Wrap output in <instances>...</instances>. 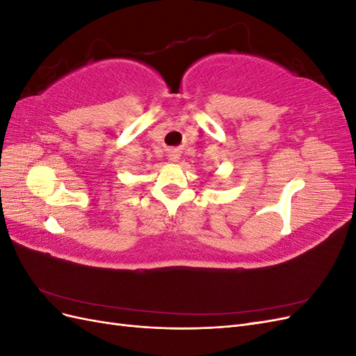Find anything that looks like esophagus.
<instances>
[{"instance_id": "34e87169", "label": "esophagus", "mask_w": 356, "mask_h": 356, "mask_svg": "<svg viewBox=\"0 0 356 356\" xmlns=\"http://www.w3.org/2000/svg\"><path fill=\"white\" fill-rule=\"evenodd\" d=\"M168 156H169V160H170V161H178L179 157H181L178 149H170V152L168 153Z\"/></svg>"}]
</instances>
